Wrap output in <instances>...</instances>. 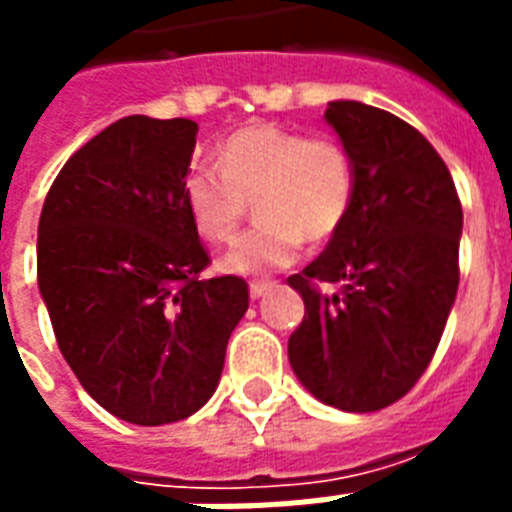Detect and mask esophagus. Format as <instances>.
<instances>
[{
    "mask_svg": "<svg viewBox=\"0 0 512 512\" xmlns=\"http://www.w3.org/2000/svg\"><path fill=\"white\" fill-rule=\"evenodd\" d=\"M276 289V281H252L249 284V297L252 300H260V297H265L268 292H273Z\"/></svg>",
    "mask_w": 512,
    "mask_h": 512,
    "instance_id": "obj_1",
    "label": "esophagus"
}]
</instances>
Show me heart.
Here are the masks:
<instances>
[{"label": "heart", "instance_id": "1", "mask_svg": "<svg viewBox=\"0 0 512 512\" xmlns=\"http://www.w3.org/2000/svg\"><path fill=\"white\" fill-rule=\"evenodd\" d=\"M353 193L356 164L340 140L279 124L241 127L217 146V170L193 167L183 180L193 228L212 244L231 241L255 201L260 223L220 257L233 276H263L292 263L305 239H332Z\"/></svg>", "mask_w": 512, "mask_h": 512}]
</instances>
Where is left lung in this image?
I'll use <instances>...</instances> for the list:
<instances>
[{
    "label": "left lung",
    "instance_id": "1",
    "mask_svg": "<svg viewBox=\"0 0 512 512\" xmlns=\"http://www.w3.org/2000/svg\"><path fill=\"white\" fill-rule=\"evenodd\" d=\"M356 164L348 220L303 273L289 364L342 412H377L428 369L460 284L462 204L436 148L404 119L358 100L324 114ZM319 283L337 286L324 293Z\"/></svg>",
    "mask_w": 512,
    "mask_h": 512
}]
</instances>
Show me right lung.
Masks as SVG:
<instances>
[{
	"label": "right lung",
	"mask_w": 512,
	"mask_h": 512,
	"mask_svg": "<svg viewBox=\"0 0 512 512\" xmlns=\"http://www.w3.org/2000/svg\"><path fill=\"white\" fill-rule=\"evenodd\" d=\"M199 124L124 116L58 172L39 217L36 279L82 388L132 425L191 417L215 393L249 308L209 265L185 209Z\"/></svg>",
	"instance_id": "add662e5"
}]
</instances>
